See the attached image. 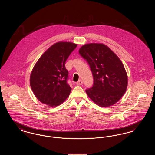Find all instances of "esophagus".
<instances>
[{
    "label": "esophagus",
    "instance_id": "obj_1",
    "mask_svg": "<svg viewBox=\"0 0 155 155\" xmlns=\"http://www.w3.org/2000/svg\"><path fill=\"white\" fill-rule=\"evenodd\" d=\"M77 84L78 85H82V80H79V81L77 82Z\"/></svg>",
    "mask_w": 155,
    "mask_h": 155
}]
</instances>
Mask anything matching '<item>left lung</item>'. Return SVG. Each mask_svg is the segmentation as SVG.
Segmentation results:
<instances>
[{"label":"left lung","mask_w":155,"mask_h":155,"mask_svg":"<svg viewBox=\"0 0 155 155\" xmlns=\"http://www.w3.org/2000/svg\"><path fill=\"white\" fill-rule=\"evenodd\" d=\"M79 53L88 63L94 77L92 87L85 91L89 97L102 107L117 102L128 85L125 68L118 56L106 45L95 43L83 45Z\"/></svg>","instance_id":"left-lung-1"}]
</instances>
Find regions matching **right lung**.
Segmentation results:
<instances>
[{"mask_svg":"<svg viewBox=\"0 0 155 155\" xmlns=\"http://www.w3.org/2000/svg\"><path fill=\"white\" fill-rule=\"evenodd\" d=\"M77 46L72 42H57L37 61L30 75V85L41 102L58 106L69 96L71 88L67 83L65 63Z\"/></svg>","mask_w":155,"mask_h":155,"instance_id":"1","label":"right lung"}]
</instances>
